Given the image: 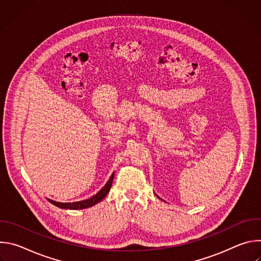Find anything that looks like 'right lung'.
Here are the masks:
<instances>
[{
	"label": "right lung",
	"mask_w": 261,
	"mask_h": 261,
	"mask_svg": "<svg viewBox=\"0 0 261 261\" xmlns=\"http://www.w3.org/2000/svg\"><path fill=\"white\" fill-rule=\"evenodd\" d=\"M114 175H115V172H114L113 174H111L110 178H109L108 181L105 184L104 187H103L96 195L92 196V197L89 198V199L82 200V201H76V202H67V203L57 202V201H54V200H50V199H47V200H48L50 203H53V204H55L56 206H58V207L67 208V210H83V208H87V207L93 206V205H95L96 203L100 202V201L107 195V193H108L109 190H110L111 185H113Z\"/></svg>",
	"instance_id": "obj_1"
}]
</instances>
